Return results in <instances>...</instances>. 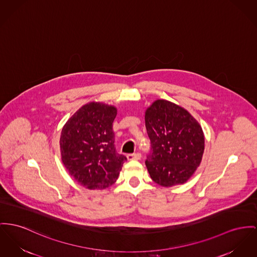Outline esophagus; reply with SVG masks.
<instances>
[{"mask_svg": "<svg viewBox=\"0 0 257 257\" xmlns=\"http://www.w3.org/2000/svg\"><path fill=\"white\" fill-rule=\"evenodd\" d=\"M126 158L128 161H132V160H140L141 158V155L140 153H136V154H128L126 155Z\"/></svg>", "mask_w": 257, "mask_h": 257, "instance_id": "obj_1", "label": "esophagus"}]
</instances>
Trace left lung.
<instances>
[{
  "instance_id": "obj_1",
  "label": "left lung",
  "mask_w": 257,
  "mask_h": 257,
  "mask_svg": "<svg viewBox=\"0 0 257 257\" xmlns=\"http://www.w3.org/2000/svg\"><path fill=\"white\" fill-rule=\"evenodd\" d=\"M145 126L152 146L145 165L152 180L163 187L187 182L205 150L199 121L185 108L157 99L145 111Z\"/></svg>"
}]
</instances>
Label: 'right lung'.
Listing matches in <instances>:
<instances>
[{
  "instance_id": "add662e5",
  "label": "right lung",
  "mask_w": 257,
  "mask_h": 257,
  "mask_svg": "<svg viewBox=\"0 0 257 257\" xmlns=\"http://www.w3.org/2000/svg\"><path fill=\"white\" fill-rule=\"evenodd\" d=\"M116 116L115 106L91 101L76 111L62 127L61 161L83 187L103 190L118 179L126 158L118 154L114 147Z\"/></svg>"
}]
</instances>
